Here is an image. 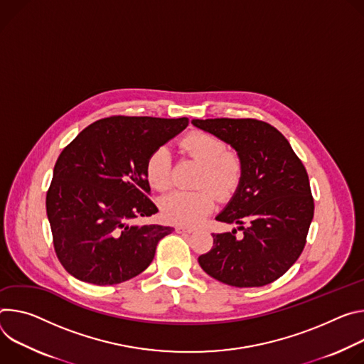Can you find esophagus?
I'll list each match as a JSON object with an SVG mask.
<instances>
[{"instance_id": "esophagus-1", "label": "esophagus", "mask_w": 364, "mask_h": 364, "mask_svg": "<svg viewBox=\"0 0 364 364\" xmlns=\"http://www.w3.org/2000/svg\"><path fill=\"white\" fill-rule=\"evenodd\" d=\"M192 231H193L192 228H186V227H181V225H178V227H176V232H179V234H183V232L191 234Z\"/></svg>"}]
</instances>
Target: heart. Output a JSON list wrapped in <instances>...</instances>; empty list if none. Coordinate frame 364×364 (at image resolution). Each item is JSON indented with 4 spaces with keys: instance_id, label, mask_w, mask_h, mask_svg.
Segmentation results:
<instances>
[{
    "instance_id": "b5f03b06",
    "label": "heart",
    "mask_w": 364,
    "mask_h": 364,
    "mask_svg": "<svg viewBox=\"0 0 364 364\" xmlns=\"http://www.w3.org/2000/svg\"><path fill=\"white\" fill-rule=\"evenodd\" d=\"M182 150L203 166L196 179L195 192H173L161 200V214L165 220L181 227H196L214 210L217 198L207 187H213L217 195L231 196L243 179V160L228 151L227 144L215 136L193 133L181 143ZM146 178L149 183L165 192L172 186L171 153L166 147L156 149L146 161Z\"/></svg>"
}]
</instances>
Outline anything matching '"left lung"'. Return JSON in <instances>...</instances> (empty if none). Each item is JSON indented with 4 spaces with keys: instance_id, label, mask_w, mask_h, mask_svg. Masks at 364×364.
Listing matches in <instances>:
<instances>
[{
    "instance_id": "8db88e82",
    "label": "left lung",
    "mask_w": 364,
    "mask_h": 364,
    "mask_svg": "<svg viewBox=\"0 0 364 364\" xmlns=\"http://www.w3.org/2000/svg\"><path fill=\"white\" fill-rule=\"evenodd\" d=\"M231 144L243 160V179L217 221L238 224L213 234L198 257L210 276L235 288L272 284L301 256L314 217V198L301 159L273 126L256 118L192 119Z\"/></svg>"
}]
</instances>
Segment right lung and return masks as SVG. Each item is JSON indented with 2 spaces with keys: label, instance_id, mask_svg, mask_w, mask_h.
<instances>
[{
  "label": "right lung",
  "instance_id": "right-lung-1",
  "mask_svg": "<svg viewBox=\"0 0 364 364\" xmlns=\"http://www.w3.org/2000/svg\"><path fill=\"white\" fill-rule=\"evenodd\" d=\"M189 119L112 115L80 132L59 154L46 193L56 256L88 284L126 282L149 267L172 227L137 225L159 210L149 198V156Z\"/></svg>",
  "mask_w": 364,
  "mask_h": 364
}]
</instances>
